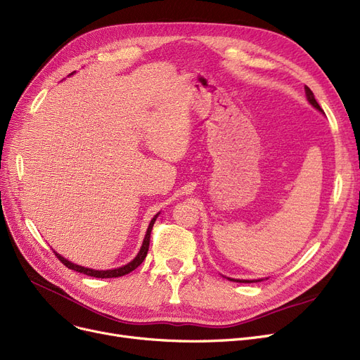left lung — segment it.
Returning <instances> with one entry per match:
<instances>
[{
	"label": "left lung",
	"instance_id": "8db88e82",
	"mask_svg": "<svg viewBox=\"0 0 360 360\" xmlns=\"http://www.w3.org/2000/svg\"><path fill=\"white\" fill-rule=\"evenodd\" d=\"M304 91H306V98H307V101L314 105L318 112H321V113H323V110L321 108V105L318 104V101L315 100V96H314V92L310 91V88L309 86H304ZM225 278H228V276H225ZM229 281H236V283H247V284H250V283H260V281H263V279H233V278H228ZM268 279V278H266Z\"/></svg>",
	"mask_w": 360,
	"mask_h": 360
}]
</instances>
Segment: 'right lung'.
<instances>
[{
    "label": "right lung",
    "mask_w": 360,
    "mask_h": 360,
    "mask_svg": "<svg viewBox=\"0 0 360 360\" xmlns=\"http://www.w3.org/2000/svg\"><path fill=\"white\" fill-rule=\"evenodd\" d=\"M73 73H75V72H73ZM73 73H70V75H73ZM159 214H160V212H159L158 214H154V217L151 219V222H150V225H148V228H147V232H146V237H144L143 245H141V248H139L138 255H136L129 263L123 264V266H120V268L107 269V271L91 269V268L81 266V264H76V263H73V262L65 259L63 256H60L57 252H54V253H56V256L58 257V260L65 264V266H68V268L72 269V271L85 274V275H88V276H94V278H117V276H123V275H127V274L135 271V269L139 266V264H141V263L144 262V259H146V256H147V252H148V245H150V233H151V229H153V225H154V222H155V219H158Z\"/></svg>",
    "instance_id": "right-lung-1"
}]
</instances>
